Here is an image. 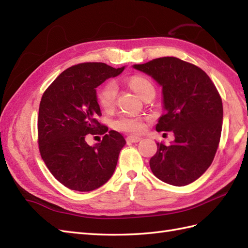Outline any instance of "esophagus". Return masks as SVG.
I'll list each match as a JSON object with an SVG mask.
<instances>
[{
  "mask_svg": "<svg viewBox=\"0 0 248 248\" xmlns=\"http://www.w3.org/2000/svg\"><path fill=\"white\" fill-rule=\"evenodd\" d=\"M141 140V138H140V136H128L127 138V143L129 144H132V143H139V141Z\"/></svg>",
  "mask_w": 248,
  "mask_h": 248,
  "instance_id": "34e87169",
  "label": "esophagus"
}]
</instances>
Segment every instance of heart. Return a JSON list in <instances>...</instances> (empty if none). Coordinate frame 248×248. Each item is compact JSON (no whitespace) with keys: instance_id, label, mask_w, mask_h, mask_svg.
I'll return each mask as SVG.
<instances>
[{"instance_id":"1","label":"heart","mask_w":248,"mask_h":248,"mask_svg":"<svg viewBox=\"0 0 248 248\" xmlns=\"http://www.w3.org/2000/svg\"><path fill=\"white\" fill-rule=\"evenodd\" d=\"M129 85L131 88L143 99L147 93L155 91L152 83L144 77L135 76L129 80ZM117 85L115 82H108L100 87L97 92V99L105 110H110L114 108L116 96H117ZM146 127V119L140 116L131 115H120L113 121V128L121 131V132L139 134L143 132Z\"/></svg>"}]
</instances>
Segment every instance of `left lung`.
Masks as SVG:
<instances>
[{
  "label": "left lung",
  "mask_w": 248,
  "mask_h": 248,
  "mask_svg": "<svg viewBox=\"0 0 248 248\" xmlns=\"http://www.w3.org/2000/svg\"><path fill=\"white\" fill-rule=\"evenodd\" d=\"M133 68L162 87L164 115L155 129L175 134L170 146L156 143L151 170L163 182L187 186L208 170L217 154L223 125L217 89L203 70L177 57H161Z\"/></svg>",
  "instance_id": "left-lung-1"
}]
</instances>
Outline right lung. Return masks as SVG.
Listing matches in <instances>:
<instances>
[{
  "mask_svg": "<svg viewBox=\"0 0 248 248\" xmlns=\"http://www.w3.org/2000/svg\"><path fill=\"white\" fill-rule=\"evenodd\" d=\"M124 66L84 62L62 72L43 94L38 114L41 157L62 186L91 192L113 176L125 140L97 120L101 110L96 88L119 76ZM87 134H103L100 143L89 146Z\"/></svg>",
  "mask_w": 248,
  "mask_h": 248,
  "instance_id": "obj_1",
  "label": "right lung"
}]
</instances>
